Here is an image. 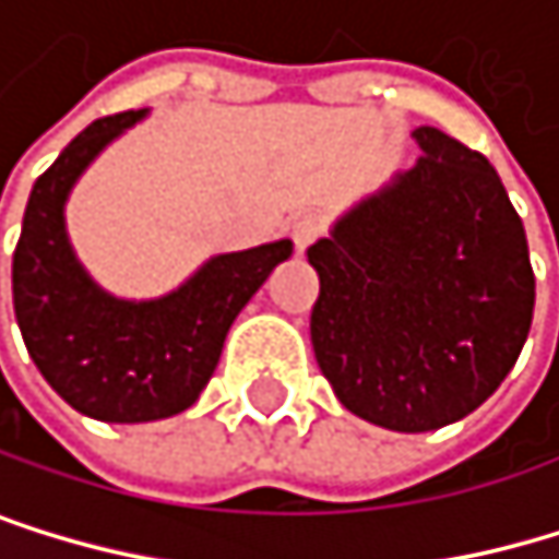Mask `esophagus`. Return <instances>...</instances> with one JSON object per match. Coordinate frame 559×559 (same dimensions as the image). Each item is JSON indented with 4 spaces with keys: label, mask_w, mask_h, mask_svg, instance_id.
<instances>
[{
    "label": "esophagus",
    "mask_w": 559,
    "mask_h": 559,
    "mask_svg": "<svg viewBox=\"0 0 559 559\" xmlns=\"http://www.w3.org/2000/svg\"><path fill=\"white\" fill-rule=\"evenodd\" d=\"M323 233H326V219L317 216V213H302V216L293 219V242H296L299 253L306 246H313Z\"/></svg>",
    "instance_id": "esophagus-1"
}]
</instances>
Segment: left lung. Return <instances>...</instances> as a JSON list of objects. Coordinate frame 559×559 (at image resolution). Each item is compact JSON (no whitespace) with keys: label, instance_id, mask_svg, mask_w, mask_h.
<instances>
[{"label":"left lung","instance_id":"obj_1","mask_svg":"<svg viewBox=\"0 0 559 559\" xmlns=\"http://www.w3.org/2000/svg\"><path fill=\"white\" fill-rule=\"evenodd\" d=\"M424 156L306 249L310 336L340 403L386 430L463 420L513 370L534 320L526 233L497 169L420 126Z\"/></svg>","mask_w":559,"mask_h":559}]
</instances>
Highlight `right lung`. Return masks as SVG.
<instances>
[{
  "label": "right lung",
  "instance_id": "1",
  "mask_svg": "<svg viewBox=\"0 0 559 559\" xmlns=\"http://www.w3.org/2000/svg\"><path fill=\"white\" fill-rule=\"evenodd\" d=\"M143 119L116 112L82 129L36 179L12 257V302L25 349L46 383L79 413L106 424L166 420L200 400L226 333L293 242L213 257L176 293L126 302L103 293L72 257L62 206L106 143Z\"/></svg>",
  "mask_w": 559,
  "mask_h": 559
}]
</instances>
